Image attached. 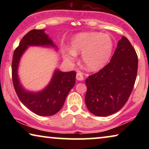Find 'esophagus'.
<instances>
[{
    "label": "esophagus",
    "mask_w": 149,
    "mask_h": 149,
    "mask_svg": "<svg viewBox=\"0 0 149 149\" xmlns=\"http://www.w3.org/2000/svg\"><path fill=\"white\" fill-rule=\"evenodd\" d=\"M76 78L78 81H83V74L82 72H78L77 73V76Z\"/></svg>",
    "instance_id": "esophagus-1"
}]
</instances>
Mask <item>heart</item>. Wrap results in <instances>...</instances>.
Listing matches in <instances>:
<instances>
[{
    "label": "heart",
    "mask_w": 149,
    "mask_h": 149,
    "mask_svg": "<svg viewBox=\"0 0 149 149\" xmlns=\"http://www.w3.org/2000/svg\"><path fill=\"white\" fill-rule=\"evenodd\" d=\"M70 48L64 54L65 60L74 61L77 54H82V60L88 70H101L109 62L114 49V41L109 34L84 32L77 34L70 42Z\"/></svg>",
    "instance_id": "1"
}]
</instances>
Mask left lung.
Masks as SVG:
<instances>
[{
    "label": "left lung",
    "instance_id": "obj_1",
    "mask_svg": "<svg viewBox=\"0 0 149 149\" xmlns=\"http://www.w3.org/2000/svg\"><path fill=\"white\" fill-rule=\"evenodd\" d=\"M138 62L135 49L129 40L122 36L109 64L85 80V102L91 113L107 117L125 104L135 83Z\"/></svg>",
    "mask_w": 149,
    "mask_h": 149
}]
</instances>
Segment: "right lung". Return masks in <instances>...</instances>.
Here are the masks:
<instances>
[{"label":"right lung","instance_id":"add662e5","mask_svg":"<svg viewBox=\"0 0 149 149\" xmlns=\"http://www.w3.org/2000/svg\"><path fill=\"white\" fill-rule=\"evenodd\" d=\"M29 46L56 47L45 30H32L19 42L13 53L12 61V79L14 88L22 104L34 113L40 116H52L58 113L64 105L67 95L75 84L74 71L62 72L56 69L50 83L38 92L26 90L19 82L17 74L20 58Z\"/></svg>","mask_w":149,"mask_h":149}]
</instances>
